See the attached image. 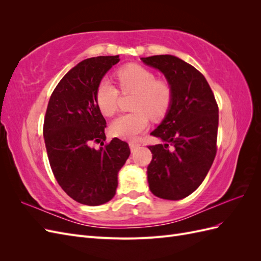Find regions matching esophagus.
<instances>
[{"mask_svg":"<svg viewBox=\"0 0 261 261\" xmlns=\"http://www.w3.org/2000/svg\"><path fill=\"white\" fill-rule=\"evenodd\" d=\"M139 144H137V143H129V147H130V151L132 152H135L136 150L139 148Z\"/></svg>","mask_w":261,"mask_h":261,"instance_id":"esophagus-1","label":"esophagus"}]
</instances>
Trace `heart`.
<instances>
[{"mask_svg":"<svg viewBox=\"0 0 261 261\" xmlns=\"http://www.w3.org/2000/svg\"><path fill=\"white\" fill-rule=\"evenodd\" d=\"M123 93H135L132 109L135 112L123 114L111 125L114 136L132 140L143 133L149 124V117L160 120L168 113L173 100V90L169 82L156 80L149 68L132 63L115 73ZM120 90L109 81H102L96 91V102L100 112L112 116L117 111Z\"/></svg>","mask_w":261,"mask_h":261,"instance_id":"1","label":"heart"}]
</instances>
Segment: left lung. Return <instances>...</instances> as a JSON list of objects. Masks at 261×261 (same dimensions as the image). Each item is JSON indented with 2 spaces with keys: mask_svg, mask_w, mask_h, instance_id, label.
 I'll return each mask as SVG.
<instances>
[{
  "mask_svg": "<svg viewBox=\"0 0 261 261\" xmlns=\"http://www.w3.org/2000/svg\"><path fill=\"white\" fill-rule=\"evenodd\" d=\"M141 60L161 70L173 90L167 115L150 134L164 144L148 147L149 188L162 199H183L200 186L216 158L218 103L204 76L183 60L173 55Z\"/></svg>",
  "mask_w": 261,
  "mask_h": 261,
  "instance_id": "1",
  "label": "left lung"
}]
</instances>
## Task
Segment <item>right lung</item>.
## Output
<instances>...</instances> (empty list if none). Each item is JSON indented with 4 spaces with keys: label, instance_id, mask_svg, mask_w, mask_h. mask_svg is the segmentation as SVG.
Wrapping results in <instances>:
<instances>
[{
    "label": "right lung",
    "instance_id": "1",
    "mask_svg": "<svg viewBox=\"0 0 261 261\" xmlns=\"http://www.w3.org/2000/svg\"><path fill=\"white\" fill-rule=\"evenodd\" d=\"M120 61L97 57L82 61L53 90L43 123V137L55 179L70 198L87 206L111 200L117 173L130 154L128 144L106 141L107 122L96 102L102 77ZM93 142L103 145L97 150Z\"/></svg>",
    "mask_w": 261,
    "mask_h": 261
}]
</instances>
